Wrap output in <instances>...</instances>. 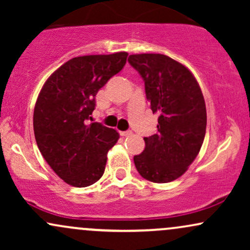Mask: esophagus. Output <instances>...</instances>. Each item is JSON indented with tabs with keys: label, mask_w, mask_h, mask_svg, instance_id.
I'll use <instances>...</instances> for the list:
<instances>
[{
	"label": "esophagus",
	"mask_w": 250,
	"mask_h": 250,
	"mask_svg": "<svg viewBox=\"0 0 250 250\" xmlns=\"http://www.w3.org/2000/svg\"><path fill=\"white\" fill-rule=\"evenodd\" d=\"M120 134H121V136H130V135H131V134H133V131H131V130L120 131Z\"/></svg>",
	"instance_id": "1"
}]
</instances>
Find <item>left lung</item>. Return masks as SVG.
<instances>
[{
	"label": "left lung",
	"instance_id": "obj_1",
	"mask_svg": "<svg viewBox=\"0 0 250 250\" xmlns=\"http://www.w3.org/2000/svg\"><path fill=\"white\" fill-rule=\"evenodd\" d=\"M145 81L146 96L159 114L157 133L145 137L146 147L134 156L146 180L167 183L187 171L202 147L207 111L202 91L193 74L162 54H136L128 59Z\"/></svg>",
	"mask_w": 250,
	"mask_h": 250
}]
</instances>
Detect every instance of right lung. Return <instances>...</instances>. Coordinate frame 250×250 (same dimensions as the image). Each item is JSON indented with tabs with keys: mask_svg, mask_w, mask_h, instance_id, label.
I'll return each mask as SVG.
<instances>
[{
	"mask_svg": "<svg viewBox=\"0 0 250 250\" xmlns=\"http://www.w3.org/2000/svg\"><path fill=\"white\" fill-rule=\"evenodd\" d=\"M125 51L74 57L50 75L34 109V134L42 156L73 187H88L104 173L119 133L99 122L88 125L97 91L122 70Z\"/></svg>",
	"mask_w": 250,
	"mask_h": 250,
	"instance_id": "add662e5",
	"label": "right lung"
}]
</instances>
